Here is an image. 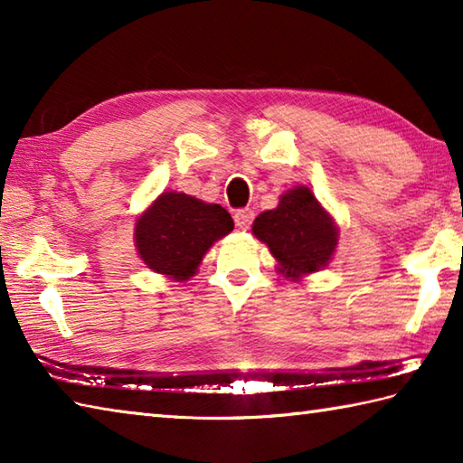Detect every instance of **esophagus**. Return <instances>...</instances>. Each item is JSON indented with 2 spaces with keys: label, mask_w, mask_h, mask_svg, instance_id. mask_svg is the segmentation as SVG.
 Wrapping results in <instances>:
<instances>
[{
  "label": "esophagus",
  "mask_w": 463,
  "mask_h": 463,
  "mask_svg": "<svg viewBox=\"0 0 463 463\" xmlns=\"http://www.w3.org/2000/svg\"><path fill=\"white\" fill-rule=\"evenodd\" d=\"M252 219H255V213H252L250 208H241V211L234 213V222H237V226L242 231L249 229Z\"/></svg>",
  "instance_id": "34e87169"
}]
</instances>
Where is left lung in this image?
I'll use <instances>...</instances> for the list:
<instances>
[{
	"instance_id": "8db88e82",
	"label": "left lung",
	"mask_w": 463,
	"mask_h": 463,
	"mask_svg": "<svg viewBox=\"0 0 463 463\" xmlns=\"http://www.w3.org/2000/svg\"><path fill=\"white\" fill-rule=\"evenodd\" d=\"M252 234L265 242L285 279L298 280L329 265L339 244V226L309 186L280 194L273 211L260 213Z\"/></svg>"
}]
</instances>
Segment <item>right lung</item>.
Returning a JSON list of instances; mask_svg holds the SVG:
<instances>
[{
  "label": "right lung",
  "mask_w": 463,
  "mask_h": 463,
  "mask_svg": "<svg viewBox=\"0 0 463 463\" xmlns=\"http://www.w3.org/2000/svg\"><path fill=\"white\" fill-rule=\"evenodd\" d=\"M232 229L221 204L166 190L136 219L134 244L154 273L184 283L196 275L206 250Z\"/></svg>",
  "instance_id": "add662e5"
}]
</instances>
